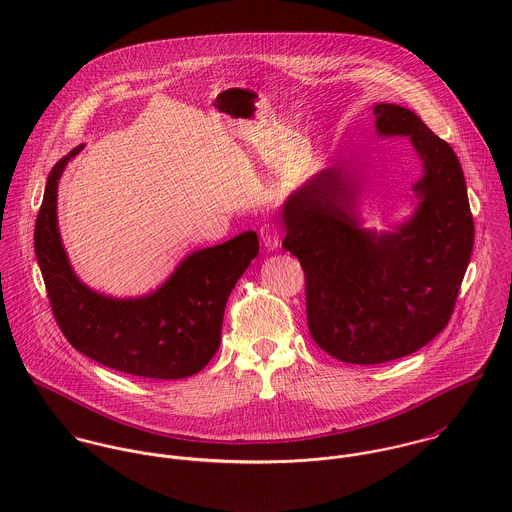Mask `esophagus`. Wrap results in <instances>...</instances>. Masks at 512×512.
Wrapping results in <instances>:
<instances>
[{
	"mask_svg": "<svg viewBox=\"0 0 512 512\" xmlns=\"http://www.w3.org/2000/svg\"><path fill=\"white\" fill-rule=\"evenodd\" d=\"M280 236H282V230H280V226H278L276 222L268 220V222L262 224V228H260V238H262V242H264L268 248H276V246L280 244Z\"/></svg>",
	"mask_w": 512,
	"mask_h": 512,
	"instance_id": "1",
	"label": "esophagus"
}]
</instances>
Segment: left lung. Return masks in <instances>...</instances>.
<instances>
[{
	"label": "left lung",
	"instance_id": "left-lung-1",
	"mask_svg": "<svg viewBox=\"0 0 512 512\" xmlns=\"http://www.w3.org/2000/svg\"><path fill=\"white\" fill-rule=\"evenodd\" d=\"M376 132L410 136L424 161L420 207L396 234L376 236L353 215L359 185L329 167L284 207L282 246L305 274L307 327L331 357L380 365L416 353L451 319L475 240L461 163L420 116L376 104Z\"/></svg>",
	"mask_w": 512,
	"mask_h": 512
}]
</instances>
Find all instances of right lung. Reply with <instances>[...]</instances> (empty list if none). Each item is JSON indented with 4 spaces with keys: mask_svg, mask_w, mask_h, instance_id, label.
<instances>
[{
    "mask_svg": "<svg viewBox=\"0 0 512 512\" xmlns=\"http://www.w3.org/2000/svg\"><path fill=\"white\" fill-rule=\"evenodd\" d=\"M82 146L49 173L35 222V254L57 325L76 351L100 365L144 378H185L219 351L228 295L258 254L254 230L187 256L157 290L114 299L74 276L57 228L59 179Z\"/></svg>",
    "mask_w": 512,
    "mask_h": 512,
    "instance_id": "add662e5",
    "label": "right lung"
}]
</instances>
